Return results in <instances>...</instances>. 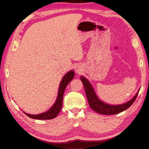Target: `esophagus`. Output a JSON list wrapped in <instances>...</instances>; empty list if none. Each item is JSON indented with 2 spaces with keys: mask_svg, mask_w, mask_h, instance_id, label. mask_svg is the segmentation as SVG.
<instances>
[{
  "mask_svg": "<svg viewBox=\"0 0 149 149\" xmlns=\"http://www.w3.org/2000/svg\"><path fill=\"white\" fill-rule=\"evenodd\" d=\"M76 71L79 72V69H76Z\"/></svg>",
  "mask_w": 149,
  "mask_h": 149,
  "instance_id": "1",
  "label": "esophagus"
}]
</instances>
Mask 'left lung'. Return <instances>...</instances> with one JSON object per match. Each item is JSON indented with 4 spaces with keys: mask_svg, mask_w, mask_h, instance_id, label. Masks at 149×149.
I'll list each match as a JSON object with an SVG mask.
<instances>
[{
    "mask_svg": "<svg viewBox=\"0 0 149 149\" xmlns=\"http://www.w3.org/2000/svg\"><path fill=\"white\" fill-rule=\"evenodd\" d=\"M80 80H81L82 84L84 85L85 92L86 94L88 103H89L90 107L96 113L101 114H105V115L116 114L126 110L127 109H128L134 103L135 100H136L137 97L138 93H139L137 92L136 95L133 97V99L126 103L120 105H109V104L103 103L99 100L95 94L94 90H93L92 85H91L89 81L86 79L81 77Z\"/></svg>",
    "mask_w": 149,
    "mask_h": 149,
    "instance_id": "8db88e82",
    "label": "left lung"
}]
</instances>
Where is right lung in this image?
<instances>
[{
	"mask_svg": "<svg viewBox=\"0 0 149 149\" xmlns=\"http://www.w3.org/2000/svg\"><path fill=\"white\" fill-rule=\"evenodd\" d=\"M74 77V72L73 70L68 72L65 75L64 77L63 78L61 83H60L58 95L56 101L55 102L54 105L50 109L46 112V113H41L39 114H36V115H32V114H29L27 113H24L27 116L30 117L33 119L37 120H49L56 118L57 114L61 111L63 103V93L65 92V88H66L68 84L71 81L73 78Z\"/></svg>",
	"mask_w": 149,
	"mask_h": 149,
	"instance_id": "1",
	"label": "right lung"
}]
</instances>
